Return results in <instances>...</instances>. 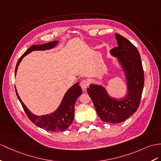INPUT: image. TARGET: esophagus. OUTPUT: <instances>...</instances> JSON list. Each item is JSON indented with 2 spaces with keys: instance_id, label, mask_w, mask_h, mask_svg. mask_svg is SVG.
Here are the masks:
<instances>
[{
  "instance_id": "1",
  "label": "esophagus",
  "mask_w": 161,
  "mask_h": 161,
  "mask_svg": "<svg viewBox=\"0 0 161 161\" xmlns=\"http://www.w3.org/2000/svg\"><path fill=\"white\" fill-rule=\"evenodd\" d=\"M89 85V82L88 80H81V82H80V86L81 88L83 90H85L87 88V87Z\"/></svg>"
}]
</instances>
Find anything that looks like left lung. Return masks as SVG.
<instances>
[{
  "label": "left lung",
  "mask_w": 161,
  "mask_h": 161,
  "mask_svg": "<svg viewBox=\"0 0 161 161\" xmlns=\"http://www.w3.org/2000/svg\"><path fill=\"white\" fill-rule=\"evenodd\" d=\"M118 46L111 53L118 58L125 70L128 86L127 96L122 100L111 98L101 86L90 85L87 89L98 116L103 121L120 123L137 110L144 85V73L137 47L124 36L115 34Z\"/></svg>",
  "instance_id": "8db88e82"
}]
</instances>
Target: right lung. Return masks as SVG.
<instances>
[{
	"mask_svg": "<svg viewBox=\"0 0 161 161\" xmlns=\"http://www.w3.org/2000/svg\"><path fill=\"white\" fill-rule=\"evenodd\" d=\"M58 43L57 41H53L45 43L43 45H32L31 47L28 48L27 50L23 53V55L19 58L17 64H16L15 73L17 72L18 67L22 60L23 58L26 56L28 53H31L32 51L35 50H45V49H49L56 46ZM16 95H17L19 101L22 104V108L24 112L26 114L29 120L34 123L35 125L44 129L47 131L51 132H58L63 131L68 129V127L71 125V123L74 119V114H75V102L81 93L82 90L79 83L74 84L72 87L70 88L63 98L59 108L56 110L54 112L50 114L44 115V116H35L32 114L28 108L25 106L17 92L15 89Z\"/></svg>",
	"mask_w": 161,
	"mask_h": 161,
	"instance_id": "right-lung-1",
	"label": "right lung"
}]
</instances>
